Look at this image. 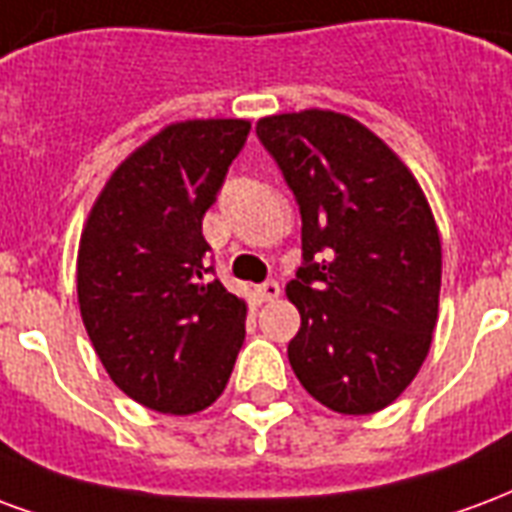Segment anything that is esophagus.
<instances>
[{"mask_svg": "<svg viewBox=\"0 0 512 512\" xmlns=\"http://www.w3.org/2000/svg\"><path fill=\"white\" fill-rule=\"evenodd\" d=\"M256 297L259 302H272L281 297V283L278 281H264L261 286H256Z\"/></svg>", "mask_w": 512, "mask_h": 512, "instance_id": "1", "label": "esophagus"}]
</instances>
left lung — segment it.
I'll return each instance as SVG.
<instances>
[{
  "label": "left lung",
  "mask_w": 512,
  "mask_h": 512,
  "mask_svg": "<svg viewBox=\"0 0 512 512\" xmlns=\"http://www.w3.org/2000/svg\"><path fill=\"white\" fill-rule=\"evenodd\" d=\"M256 136L300 204L289 363L327 409L379 412L417 376L439 313L442 242L423 188L346 114H275L256 122Z\"/></svg>",
  "instance_id": "1"
}]
</instances>
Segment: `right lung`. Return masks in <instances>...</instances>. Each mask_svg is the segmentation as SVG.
Listing matches in <instances>:
<instances>
[{
  "instance_id": "right-lung-1",
  "label": "right lung",
  "mask_w": 512,
  "mask_h": 512,
  "mask_svg": "<svg viewBox=\"0 0 512 512\" xmlns=\"http://www.w3.org/2000/svg\"><path fill=\"white\" fill-rule=\"evenodd\" d=\"M251 122L185 119L128 155L100 190L78 245V305L119 390L147 409L218 401L245 341L248 305L210 278L201 234Z\"/></svg>"
}]
</instances>
